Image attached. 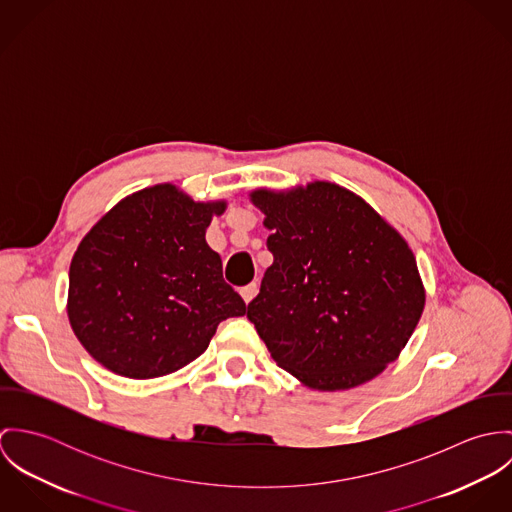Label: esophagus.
I'll list each match as a JSON object with an SVG mask.
<instances>
[{"instance_id": "esophagus-1", "label": "esophagus", "mask_w": 512, "mask_h": 512, "mask_svg": "<svg viewBox=\"0 0 512 512\" xmlns=\"http://www.w3.org/2000/svg\"><path fill=\"white\" fill-rule=\"evenodd\" d=\"M256 293H258V284H256V282H252V284H248V286H244V288L240 290V295H242V299H244L246 303H250V301L256 297Z\"/></svg>"}]
</instances>
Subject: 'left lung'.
Returning <instances> with one entry per match:
<instances>
[{
	"label": "left lung",
	"mask_w": 512,
	"mask_h": 512,
	"mask_svg": "<svg viewBox=\"0 0 512 512\" xmlns=\"http://www.w3.org/2000/svg\"><path fill=\"white\" fill-rule=\"evenodd\" d=\"M274 264L248 303L272 359L313 390H349L398 359L426 303L408 242L329 181L256 189Z\"/></svg>",
	"instance_id": "1"
}]
</instances>
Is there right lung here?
I'll return each mask as SVG.
<instances>
[{"label": "right lung", "mask_w": 512, "mask_h": 512, "mask_svg": "<svg viewBox=\"0 0 512 512\" xmlns=\"http://www.w3.org/2000/svg\"><path fill=\"white\" fill-rule=\"evenodd\" d=\"M224 209L161 183L90 228L71 262L67 313L94 361L126 378L165 376L201 357L220 321L246 313L205 240Z\"/></svg>", "instance_id": "1"}]
</instances>
